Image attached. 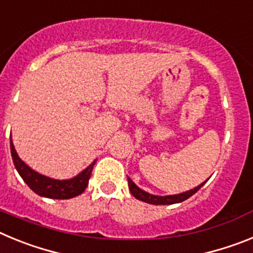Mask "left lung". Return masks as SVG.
Returning a JSON list of instances; mask_svg holds the SVG:
<instances>
[{"label":"left lung","mask_w":253,"mask_h":253,"mask_svg":"<svg viewBox=\"0 0 253 253\" xmlns=\"http://www.w3.org/2000/svg\"><path fill=\"white\" fill-rule=\"evenodd\" d=\"M205 182H203L202 185H199L196 186L195 189L190 190V191H186V193L178 194V195H167V196H157V195H152V194L146 193V191H143L142 189L137 186V185L134 184L133 181L128 177V185H129V190H130L131 195L134 196L135 199L140 200V202L148 203V204H153V205H171V204H176V203H181L189 199L190 196H193L196 191L200 190V187L204 185Z\"/></svg>","instance_id":"left-lung-1"}]
</instances>
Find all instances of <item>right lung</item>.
<instances>
[{
  "label": "right lung",
  "mask_w": 253,
  "mask_h": 253,
  "mask_svg": "<svg viewBox=\"0 0 253 253\" xmlns=\"http://www.w3.org/2000/svg\"><path fill=\"white\" fill-rule=\"evenodd\" d=\"M10 148L13 165L16 167L17 172L22 177V180L25 181L26 185L35 194L49 199H71L81 195L86 190L87 185H88V180H90L91 173H92L93 165L96 162V161H93L86 169H84L80 175L71 178V180H54V178H49L46 176L40 175V173L35 172L34 169H31L28 165L22 162L19 156H17L16 151H15L11 137Z\"/></svg>",
  "instance_id": "right-lung-1"
}]
</instances>
